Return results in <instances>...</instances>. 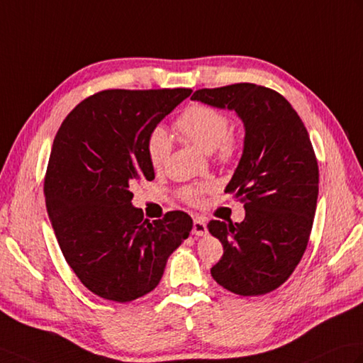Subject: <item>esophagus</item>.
I'll list each match as a JSON object with an SVG mask.
<instances>
[{
	"mask_svg": "<svg viewBox=\"0 0 363 363\" xmlns=\"http://www.w3.org/2000/svg\"><path fill=\"white\" fill-rule=\"evenodd\" d=\"M191 233L196 235V237H204V235H207V224L202 218H195V220H193Z\"/></svg>",
	"mask_w": 363,
	"mask_h": 363,
	"instance_id": "1",
	"label": "esophagus"
}]
</instances>
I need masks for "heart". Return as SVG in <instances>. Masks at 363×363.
Returning <instances> with one entry per match:
<instances>
[{
    "label": "heart",
    "mask_w": 363,
    "mask_h": 363,
    "mask_svg": "<svg viewBox=\"0 0 363 363\" xmlns=\"http://www.w3.org/2000/svg\"><path fill=\"white\" fill-rule=\"evenodd\" d=\"M185 139L195 143L206 153H213L216 161L227 164L238 156L241 143L230 131L232 123L229 116L221 109L206 104L189 106L174 122ZM145 150L150 164L155 168H162L172 153V140L162 126H156L150 131L145 142ZM202 187H185L181 195L189 204H199L202 199Z\"/></svg>",
    "instance_id": "obj_1"
}]
</instances>
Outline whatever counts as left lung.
Returning <instances> with one entry per match:
<instances>
[{
	"mask_svg": "<svg viewBox=\"0 0 363 363\" xmlns=\"http://www.w3.org/2000/svg\"><path fill=\"white\" fill-rule=\"evenodd\" d=\"M191 99L233 109L246 128L242 156L225 187L244 202L246 216L235 224L208 223L224 249L210 272L238 296L272 292L296 271L314 223L318 165L306 126L281 94L255 83L198 89Z\"/></svg>",
	"mask_w": 363,
	"mask_h": 363,
	"instance_id": "left-lung-1",
	"label": "left lung"
}]
</instances>
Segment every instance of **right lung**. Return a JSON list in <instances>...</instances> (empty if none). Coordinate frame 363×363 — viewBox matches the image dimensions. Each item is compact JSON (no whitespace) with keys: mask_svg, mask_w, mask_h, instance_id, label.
Wrapping results in <instances>:
<instances>
[{"mask_svg":"<svg viewBox=\"0 0 363 363\" xmlns=\"http://www.w3.org/2000/svg\"><path fill=\"white\" fill-rule=\"evenodd\" d=\"M189 88L105 89L66 116L50 150L45 198L66 263L96 296L131 301L153 291L191 218L150 221L133 207L134 184L155 179L145 142Z\"/></svg>","mask_w":363,"mask_h":363,"instance_id":"right-lung-1","label":"right lung"}]
</instances>
